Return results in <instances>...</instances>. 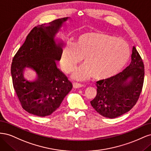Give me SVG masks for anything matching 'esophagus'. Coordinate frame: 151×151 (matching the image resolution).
Segmentation results:
<instances>
[{
    "instance_id": "obj_1",
    "label": "esophagus",
    "mask_w": 151,
    "mask_h": 151,
    "mask_svg": "<svg viewBox=\"0 0 151 151\" xmlns=\"http://www.w3.org/2000/svg\"><path fill=\"white\" fill-rule=\"evenodd\" d=\"M83 86V85L81 84H79V83H73V87H74V88H75V89L82 88Z\"/></svg>"
}]
</instances>
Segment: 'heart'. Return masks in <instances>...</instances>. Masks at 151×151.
I'll list each match as a JSON object with an SVG mask.
<instances>
[{
    "instance_id": "heart-1",
    "label": "heart",
    "mask_w": 151,
    "mask_h": 151,
    "mask_svg": "<svg viewBox=\"0 0 151 151\" xmlns=\"http://www.w3.org/2000/svg\"><path fill=\"white\" fill-rule=\"evenodd\" d=\"M83 58L85 64L73 74L78 81L94 77L96 80L112 78L125 67L130 58V50L124 40L98 32L82 34L74 45H67L60 57L62 69L70 73Z\"/></svg>"
}]
</instances>
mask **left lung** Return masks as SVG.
<instances>
[{
    "mask_svg": "<svg viewBox=\"0 0 151 151\" xmlns=\"http://www.w3.org/2000/svg\"><path fill=\"white\" fill-rule=\"evenodd\" d=\"M130 65L112 78L96 82L91 106L104 117L115 118L129 111L138 101L144 79V65L135 47Z\"/></svg>",
    "mask_w": 151,
    "mask_h": 151,
    "instance_id": "8db88e82",
    "label": "left lung"
}]
</instances>
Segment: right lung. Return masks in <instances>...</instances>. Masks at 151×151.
Instances as JSON below:
<instances>
[{"label":"right lung","instance_id":"1","mask_svg":"<svg viewBox=\"0 0 151 151\" xmlns=\"http://www.w3.org/2000/svg\"><path fill=\"white\" fill-rule=\"evenodd\" d=\"M69 17L56 19L35 27L14 57L12 83L24 110L38 116L50 115L60 106L72 88L67 76L57 67L62 53V40L55 38ZM26 68L37 74L33 81L26 80Z\"/></svg>","mask_w":151,"mask_h":151}]
</instances>
